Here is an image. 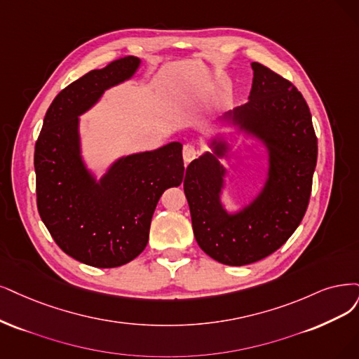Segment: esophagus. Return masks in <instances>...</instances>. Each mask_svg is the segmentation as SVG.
Returning <instances> with one entry per match:
<instances>
[{"instance_id":"obj_1","label":"esophagus","mask_w":359,"mask_h":359,"mask_svg":"<svg viewBox=\"0 0 359 359\" xmlns=\"http://www.w3.org/2000/svg\"><path fill=\"white\" fill-rule=\"evenodd\" d=\"M196 154H198V151L192 143H187L183 146V159H184V163H187V164L196 158Z\"/></svg>"}]
</instances>
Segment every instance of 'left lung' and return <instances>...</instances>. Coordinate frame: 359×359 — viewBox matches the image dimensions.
Instances as JSON below:
<instances>
[{"instance_id":"1","label":"left lung","mask_w":359,"mask_h":359,"mask_svg":"<svg viewBox=\"0 0 359 359\" xmlns=\"http://www.w3.org/2000/svg\"><path fill=\"white\" fill-rule=\"evenodd\" d=\"M248 102L229 118L262 139L269 151V176L262 194L238 215L220 203L224 168L216 155L204 154L188 165L183 180L195 240L211 259L244 266L272 255L300 224L309 204L318 140L309 106L284 76L253 62Z\"/></svg>"}]
</instances>
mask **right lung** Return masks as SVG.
<instances>
[{
    "mask_svg": "<svg viewBox=\"0 0 359 359\" xmlns=\"http://www.w3.org/2000/svg\"><path fill=\"white\" fill-rule=\"evenodd\" d=\"M139 63L135 56L119 57L65 87L35 143L38 213L66 255L95 268L123 266L142 253L158 200L184 175L179 142L118 159L100 182L79 155L78 115L106 88L128 79Z\"/></svg>",
    "mask_w": 359,
    "mask_h": 359,
    "instance_id": "obj_1",
    "label": "right lung"
}]
</instances>
